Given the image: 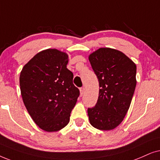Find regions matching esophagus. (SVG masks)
Returning a JSON list of instances; mask_svg holds the SVG:
<instances>
[{"label": "esophagus", "instance_id": "1", "mask_svg": "<svg viewBox=\"0 0 160 160\" xmlns=\"http://www.w3.org/2000/svg\"><path fill=\"white\" fill-rule=\"evenodd\" d=\"M80 94H81V96H82L85 92V88H84V87H82V88H80Z\"/></svg>", "mask_w": 160, "mask_h": 160}]
</instances>
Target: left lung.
<instances>
[{
	"instance_id": "8db88e82",
	"label": "left lung",
	"mask_w": 160,
	"mask_h": 160,
	"mask_svg": "<svg viewBox=\"0 0 160 160\" xmlns=\"http://www.w3.org/2000/svg\"><path fill=\"white\" fill-rule=\"evenodd\" d=\"M99 83L94 107L88 108L91 124L100 130L118 127L130 106L136 86V65L121 51L99 48L89 55Z\"/></svg>"
}]
</instances>
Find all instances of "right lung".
Here are the masks:
<instances>
[{
  "instance_id": "right-lung-1",
  "label": "right lung",
  "mask_w": 160,
  "mask_h": 160,
  "mask_svg": "<svg viewBox=\"0 0 160 160\" xmlns=\"http://www.w3.org/2000/svg\"><path fill=\"white\" fill-rule=\"evenodd\" d=\"M67 63V53L48 49L37 53L21 71L24 105L34 122L44 131L56 132L67 126L80 96Z\"/></svg>"
}]
</instances>
